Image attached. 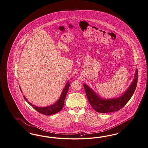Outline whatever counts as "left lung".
I'll return each mask as SVG.
<instances>
[{"label": "left lung", "instance_id": "obj_1", "mask_svg": "<svg viewBox=\"0 0 148 148\" xmlns=\"http://www.w3.org/2000/svg\"><path fill=\"white\" fill-rule=\"evenodd\" d=\"M138 82V70L136 71L134 80L124 94L119 98L103 100L100 98L88 85L84 84L86 95L89 103L96 111L98 112H112L118 111L126 105L134 94Z\"/></svg>", "mask_w": 148, "mask_h": 148}]
</instances>
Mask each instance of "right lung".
Masks as SVG:
<instances>
[{"mask_svg": "<svg viewBox=\"0 0 148 148\" xmlns=\"http://www.w3.org/2000/svg\"><path fill=\"white\" fill-rule=\"evenodd\" d=\"M69 86H70V84L68 82L66 83V85H65L64 88L62 91V93L59 97V100L52 106L46 107H38L34 105H32L29 102H27L31 106L33 107V108L36 110L37 112L42 113L43 114L51 115V114L57 113L62 109L63 107L64 106V100H65L66 95V94H67L69 88ZM24 97L25 100L27 101L25 96H24Z\"/></svg>", "mask_w": 148, "mask_h": 148, "instance_id": "right-lung-1", "label": "right lung"}]
</instances>
